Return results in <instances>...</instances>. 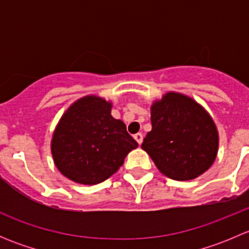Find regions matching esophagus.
Wrapping results in <instances>:
<instances>
[{
    "instance_id": "1",
    "label": "esophagus",
    "mask_w": 249,
    "mask_h": 249,
    "mask_svg": "<svg viewBox=\"0 0 249 249\" xmlns=\"http://www.w3.org/2000/svg\"><path fill=\"white\" fill-rule=\"evenodd\" d=\"M134 139L136 140V142L139 143V144H141V143H142V141H143V135L142 134H136V135H134Z\"/></svg>"
}]
</instances>
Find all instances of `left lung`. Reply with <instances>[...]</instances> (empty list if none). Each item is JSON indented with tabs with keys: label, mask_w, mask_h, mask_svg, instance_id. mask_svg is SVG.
<instances>
[{
	"label": "left lung",
	"mask_w": 249,
	"mask_h": 249,
	"mask_svg": "<svg viewBox=\"0 0 249 249\" xmlns=\"http://www.w3.org/2000/svg\"><path fill=\"white\" fill-rule=\"evenodd\" d=\"M150 110L152 131L141 147L159 171L175 180L194 179L207 171L218 152V131L210 114L178 92H167Z\"/></svg>",
	"instance_id": "1"
}]
</instances>
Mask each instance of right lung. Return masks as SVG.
I'll use <instances>...</instances> for the list:
<instances>
[{"label": "right lung", "mask_w": 249, "mask_h": 249, "mask_svg": "<svg viewBox=\"0 0 249 249\" xmlns=\"http://www.w3.org/2000/svg\"><path fill=\"white\" fill-rule=\"evenodd\" d=\"M110 108L101 97L85 96L62 115L53 135L52 154L65 177L80 184H99L137 148L124 123L110 115Z\"/></svg>", "instance_id": "add662e5"}]
</instances>
